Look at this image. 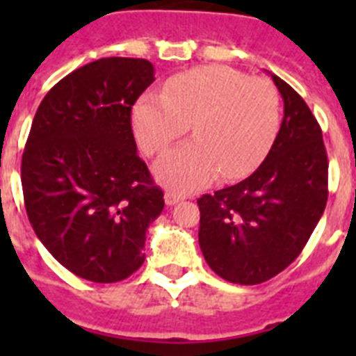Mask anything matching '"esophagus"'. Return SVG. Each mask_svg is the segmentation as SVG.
I'll list each match as a JSON object with an SVG mask.
<instances>
[{"instance_id": "1", "label": "esophagus", "mask_w": 356, "mask_h": 356, "mask_svg": "<svg viewBox=\"0 0 356 356\" xmlns=\"http://www.w3.org/2000/svg\"><path fill=\"white\" fill-rule=\"evenodd\" d=\"M163 197H165V205H176V203H180V201L185 200V194L175 193V191H168Z\"/></svg>"}]
</instances>
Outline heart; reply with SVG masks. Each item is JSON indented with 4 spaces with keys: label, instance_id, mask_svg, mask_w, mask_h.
Listing matches in <instances>:
<instances>
[{
    "label": "heart",
    "instance_id": "obj_1",
    "mask_svg": "<svg viewBox=\"0 0 356 356\" xmlns=\"http://www.w3.org/2000/svg\"><path fill=\"white\" fill-rule=\"evenodd\" d=\"M135 137L147 155H159L193 124V143L176 147L156 165L172 191L212 184L219 172L241 178L271 149L280 127L278 92L264 78L226 65H205L171 78L162 96L146 94L131 112Z\"/></svg>",
    "mask_w": 356,
    "mask_h": 356
}]
</instances>
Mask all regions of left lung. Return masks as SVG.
I'll list each match as a JSON object with an SVG mask.
<instances>
[{
  "mask_svg": "<svg viewBox=\"0 0 356 356\" xmlns=\"http://www.w3.org/2000/svg\"><path fill=\"white\" fill-rule=\"evenodd\" d=\"M271 78L284 97V121L271 151L246 180L197 200L203 257L232 284H262L291 266L328 200L319 122L291 85Z\"/></svg>",
  "mask_w": 356,
  "mask_h": 356,
  "instance_id": "obj_1",
  "label": "left lung"
}]
</instances>
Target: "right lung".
I'll return each mask as SVG.
<instances>
[{"instance_id": "1", "label": "right lung", "mask_w": 356, "mask_h": 356, "mask_svg": "<svg viewBox=\"0 0 356 356\" xmlns=\"http://www.w3.org/2000/svg\"><path fill=\"white\" fill-rule=\"evenodd\" d=\"M153 81L144 58H99L62 78L31 122L21 162L28 219L46 250L89 282L134 275L163 209L131 131V106Z\"/></svg>"}]
</instances>
